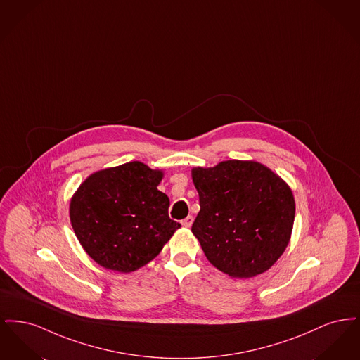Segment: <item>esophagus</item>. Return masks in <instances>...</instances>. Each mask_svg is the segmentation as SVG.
Wrapping results in <instances>:
<instances>
[{
    "instance_id": "esophagus-1",
    "label": "esophagus",
    "mask_w": 360,
    "mask_h": 360,
    "mask_svg": "<svg viewBox=\"0 0 360 360\" xmlns=\"http://www.w3.org/2000/svg\"><path fill=\"white\" fill-rule=\"evenodd\" d=\"M191 224H193V217L191 216H188L185 220H182V225L186 226V228L191 226Z\"/></svg>"
}]
</instances>
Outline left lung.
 <instances>
[{
	"label": "left lung",
	"mask_w": 360,
	"mask_h": 360,
	"mask_svg": "<svg viewBox=\"0 0 360 360\" xmlns=\"http://www.w3.org/2000/svg\"><path fill=\"white\" fill-rule=\"evenodd\" d=\"M200 212L191 232L207 260L232 278L267 271L286 250L295 204L288 184L254 160L195 167Z\"/></svg>",
	"instance_id": "obj_1"
}]
</instances>
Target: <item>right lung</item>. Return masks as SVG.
I'll use <instances>...</instances> for the list:
<instances>
[{
  "label": "right lung",
  "mask_w": 360,
  "mask_h": 360,
  "mask_svg": "<svg viewBox=\"0 0 360 360\" xmlns=\"http://www.w3.org/2000/svg\"><path fill=\"white\" fill-rule=\"evenodd\" d=\"M162 178L160 170L129 162L81 184L70 202V220L94 262L131 273L158 257L181 226L169 217V197L158 190Z\"/></svg>",
  "instance_id": "obj_1"
}]
</instances>
